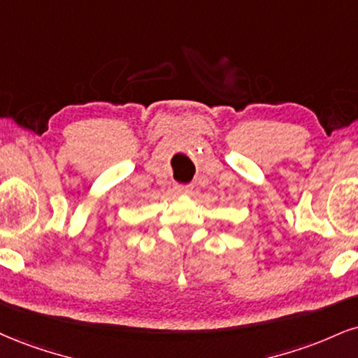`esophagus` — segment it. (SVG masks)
Returning a JSON list of instances; mask_svg holds the SVG:
<instances>
[{"mask_svg":"<svg viewBox=\"0 0 358 358\" xmlns=\"http://www.w3.org/2000/svg\"><path fill=\"white\" fill-rule=\"evenodd\" d=\"M175 192L178 193V195H190L192 185H175Z\"/></svg>","mask_w":358,"mask_h":358,"instance_id":"obj_1","label":"esophagus"}]
</instances>
